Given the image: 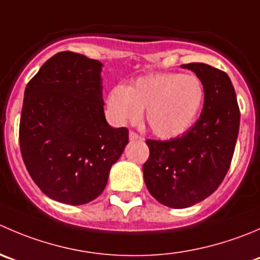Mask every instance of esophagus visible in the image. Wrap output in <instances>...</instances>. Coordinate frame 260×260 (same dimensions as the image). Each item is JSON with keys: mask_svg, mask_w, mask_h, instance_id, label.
Returning <instances> with one entry per match:
<instances>
[{"mask_svg": "<svg viewBox=\"0 0 260 260\" xmlns=\"http://www.w3.org/2000/svg\"><path fill=\"white\" fill-rule=\"evenodd\" d=\"M129 140L131 141H136V140H141V141H142L143 137H141V136H138L136 132L131 131V132H129Z\"/></svg>", "mask_w": 260, "mask_h": 260, "instance_id": "esophagus-1", "label": "esophagus"}]
</instances>
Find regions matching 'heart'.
Masks as SVG:
<instances>
[{"label":"heart","instance_id":"heart-1","mask_svg":"<svg viewBox=\"0 0 260 260\" xmlns=\"http://www.w3.org/2000/svg\"><path fill=\"white\" fill-rule=\"evenodd\" d=\"M203 102L205 87L197 76L162 72L140 77L127 87H113L107 105L119 124L136 122L145 110L153 135L169 140L189 129Z\"/></svg>","mask_w":260,"mask_h":260}]
</instances>
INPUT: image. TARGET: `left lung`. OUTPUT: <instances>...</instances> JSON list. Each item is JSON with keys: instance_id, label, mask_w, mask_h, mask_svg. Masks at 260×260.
<instances>
[{"instance_id": "obj_1", "label": "left lung", "mask_w": 260, "mask_h": 260, "mask_svg": "<svg viewBox=\"0 0 260 260\" xmlns=\"http://www.w3.org/2000/svg\"><path fill=\"white\" fill-rule=\"evenodd\" d=\"M205 87V104L198 120L180 137L147 140L150 156L143 179L157 202L186 208L202 202L228 174L240 125V110L228 74L206 63L183 64Z\"/></svg>"}]
</instances>
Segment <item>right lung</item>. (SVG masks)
<instances>
[{"label": "right lung", "mask_w": 260, "mask_h": 260, "mask_svg": "<svg viewBox=\"0 0 260 260\" xmlns=\"http://www.w3.org/2000/svg\"><path fill=\"white\" fill-rule=\"evenodd\" d=\"M103 64L59 52L27 82L20 118V150L30 176L52 200L79 206L99 197L128 143L125 127L108 124Z\"/></svg>", "instance_id": "1"}]
</instances>
